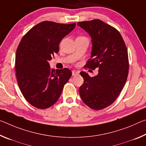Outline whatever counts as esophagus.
Listing matches in <instances>:
<instances>
[{"instance_id": "1", "label": "esophagus", "mask_w": 146, "mask_h": 146, "mask_svg": "<svg viewBox=\"0 0 146 146\" xmlns=\"http://www.w3.org/2000/svg\"><path fill=\"white\" fill-rule=\"evenodd\" d=\"M78 74H79V71H76V70H73L72 71V75L73 76L78 75Z\"/></svg>"}]
</instances>
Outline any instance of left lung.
Here are the masks:
<instances>
[{"label":"left lung","instance_id":"obj_1","mask_svg":"<svg viewBox=\"0 0 146 146\" xmlns=\"http://www.w3.org/2000/svg\"><path fill=\"white\" fill-rule=\"evenodd\" d=\"M92 38L91 58L85 68H99L96 77L84 71V83L79 88L82 100L92 109H103L110 105L124 87L129 73L128 52L119 32L99 19L78 22Z\"/></svg>","mask_w":146,"mask_h":146}]
</instances>
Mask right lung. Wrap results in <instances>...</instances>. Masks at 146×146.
<instances>
[{
    "mask_svg": "<svg viewBox=\"0 0 146 146\" xmlns=\"http://www.w3.org/2000/svg\"><path fill=\"white\" fill-rule=\"evenodd\" d=\"M75 25L45 21L32 27L21 40L15 55L16 77L23 96L34 107L46 109L54 105L71 77L69 69L54 71L48 61Z\"/></svg>",
    "mask_w": 146,
    "mask_h": 146,
    "instance_id": "obj_1",
    "label": "right lung"
}]
</instances>
